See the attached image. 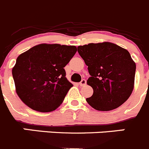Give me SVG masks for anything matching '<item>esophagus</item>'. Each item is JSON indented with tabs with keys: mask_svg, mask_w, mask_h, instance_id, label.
<instances>
[{
	"mask_svg": "<svg viewBox=\"0 0 149 149\" xmlns=\"http://www.w3.org/2000/svg\"><path fill=\"white\" fill-rule=\"evenodd\" d=\"M80 86H86V80H82L80 82Z\"/></svg>",
	"mask_w": 149,
	"mask_h": 149,
	"instance_id": "esophagus-1",
	"label": "esophagus"
}]
</instances>
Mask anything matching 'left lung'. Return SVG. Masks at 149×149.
I'll use <instances>...</instances> for the list:
<instances>
[{
	"label": "left lung",
	"instance_id": "8db88e82",
	"mask_svg": "<svg viewBox=\"0 0 149 149\" xmlns=\"http://www.w3.org/2000/svg\"><path fill=\"white\" fill-rule=\"evenodd\" d=\"M77 52L91 75L87 84L93 88V95L86 98L87 103L103 111L123 104L134 86L136 63L129 52L110 42L79 46Z\"/></svg>",
	"mask_w": 149,
	"mask_h": 149
}]
</instances>
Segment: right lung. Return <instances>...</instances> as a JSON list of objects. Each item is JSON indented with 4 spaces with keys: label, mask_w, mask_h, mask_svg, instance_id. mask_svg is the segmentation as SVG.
Listing matches in <instances>:
<instances>
[{
    "label": "right lung",
    "mask_w": 149,
    "mask_h": 149,
    "mask_svg": "<svg viewBox=\"0 0 149 149\" xmlns=\"http://www.w3.org/2000/svg\"><path fill=\"white\" fill-rule=\"evenodd\" d=\"M77 52L75 46L41 43L17 57L12 68L17 95L33 110L58 109L71 87L64 67Z\"/></svg>",
    "instance_id": "obj_1"
}]
</instances>
